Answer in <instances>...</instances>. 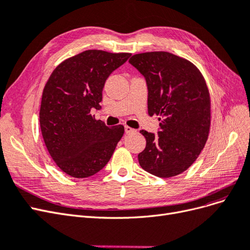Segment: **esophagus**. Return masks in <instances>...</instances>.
<instances>
[{
	"label": "esophagus",
	"mask_w": 250,
	"mask_h": 250,
	"mask_svg": "<svg viewBox=\"0 0 250 250\" xmlns=\"http://www.w3.org/2000/svg\"><path fill=\"white\" fill-rule=\"evenodd\" d=\"M135 132V129H133V128L129 127V126H125V133L126 134H129V133H133Z\"/></svg>",
	"instance_id": "34e87169"
}]
</instances>
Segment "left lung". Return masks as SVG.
<instances>
[{"instance_id": "obj_1", "label": "left lung", "mask_w": 250, "mask_h": 250, "mask_svg": "<svg viewBox=\"0 0 250 250\" xmlns=\"http://www.w3.org/2000/svg\"><path fill=\"white\" fill-rule=\"evenodd\" d=\"M129 62L146 79L148 115H156L158 135L146 130L141 167L157 177L185 172L206 146L210 127V97L201 72L188 60L169 52L135 54Z\"/></svg>"}]
</instances>
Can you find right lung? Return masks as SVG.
<instances>
[{
  "label": "right lung",
  "instance_id": "1",
  "mask_svg": "<svg viewBox=\"0 0 250 250\" xmlns=\"http://www.w3.org/2000/svg\"><path fill=\"white\" fill-rule=\"evenodd\" d=\"M130 53L86 50L59 63L42 90L40 125L51 157L67 175L84 178L108 163L124 126L107 127L90 110L100 109L109 75Z\"/></svg>",
  "mask_w": 250,
  "mask_h": 250
}]
</instances>
